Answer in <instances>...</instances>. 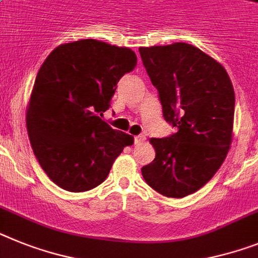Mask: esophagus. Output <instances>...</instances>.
<instances>
[{
    "label": "esophagus",
    "mask_w": 258,
    "mask_h": 258,
    "mask_svg": "<svg viewBox=\"0 0 258 258\" xmlns=\"http://www.w3.org/2000/svg\"><path fill=\"white\" fill-rule=\"evenodd\" d=\"M145 140H146V137L142 136V134H141V136H136V137H134V144L140 145L142 144V142H145Z\"/></svg>",
    "instance_id": "34e87169"
}]
</instances>
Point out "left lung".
I'll list each match as a JSON object with an SVG mask.
<instances>
[{
  "instance_id": "obj_1",
  "label": "left lung",
  "mask_w": 258,
  "mask_h": 258,
  "mask_svg": "<svg viewBox=\"0 0 258 258\" xmlns=\"http://www.w3.org/2000/svg\"><path fill=\"white\" fill-rule=\"evenodd\" d=\"M140 54L159 94L163 117L176 127L168 137L151 138L155 159L141 172L158 193L182 198L202 188L226 159L234 87L223 66L190 44L141 47Z\"/></svg>"
}]
</instances>
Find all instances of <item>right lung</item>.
I'll list each match as a JSON object with an SVG mask.
<instances>
[{"label": "right lung", "instance_id": "obj_1", "mask_svg": "<svg viewBox=\"0 0 258 258\" xmlns=\"http://www.w3.org/2000/svg\"><path fill=\"white\" fill-rule=\"evenodd\" d=\"M136 65L132 49L94 39L62 44L43 62L26 124L37 162L60 188L78 193L98 186L133 144L102 117L120 78Z\"/></svg>", "mask_w": 258, "mask_h": 258}]
</instances>
